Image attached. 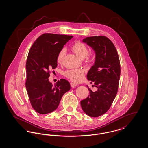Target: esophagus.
<instances>
[{
    "label": "esophagus",
    "mask_w": 148,
    "mask_h": 148,
    "mask_svg": "<svg viewBox=\"0 0 148 148\" xmlns=\"http://www.w3.org/2000/svg\"><path fill=\"white\" fill-rule=\"evenodd\" d=\"M77 85V84H75V83H73V82H71V86L72 87V88H74V87H75Z\"/></svg>",
    "instance_id": "1"
}]
</instances>
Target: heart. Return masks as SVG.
Masks as SVG:
<instances>
[{"mask_svg":"<svg viewBox=\"0 0 148 148\" xmlns=\"http://www.w3.org/2000/svg\"><path fill=\"white\" fill-rule=\"evenodd\" d=\"M71 49L80 58L84 59L85 62L88 63L92 62V56L88 54V48L83 42L80 41L74 42L71 45ZM65 54V49L64 48L60 50L56 56V61L58 63L61 64L63 62ZM64 75L71 81L75 83H80L84 79L85 72L82 69H71L66 71L64 73Z\"/></svg>","mask_w":148,"mask_h":148,"instance_id":"b5f03b06","label":"heart"}]
</instances>
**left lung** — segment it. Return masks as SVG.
Returning <instances> with one entry per match:
<instances>
[{
  "label": "left lung",
  "mask_w": 148,
  "mask_h": 148,
  "mask_svg": "<svg viewBox=\"0 0 148 148\" xmlns=\"http://www.w3.org/2000/svg\"><path fill=\"white\" fill-rule=\"evenodd\" d=\"M83 42L95 51V62L87 78L97 90L93 92L88 88L89 95L80 104L88 115L98 117L110 109L117 94L121 71L119 58L113 42L106 36L86 37Z\"/></svg>",
  "instance_id": "obj_1"
}]
</instances>
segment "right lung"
Here are the masks:
<instances>
[{"instance_id":"obj_1","label":"right lung","mask_w":148,"mask_h":148,"mask_svg":"<svg viewBox=\"0 0 148 148\" xmlns=\"http://www.w3.org/2000/svg\"><path fill=\"white\" fill-rule=\"evenodd\" d=\"M72 35L44 33L29 50L27 59L25 86L30 104L37 113L46 114L54 111L63 95L71 89L68 81L61 79L50 83L51 71L57 66L56 56Z\"/></svg>"}]
</instances>
